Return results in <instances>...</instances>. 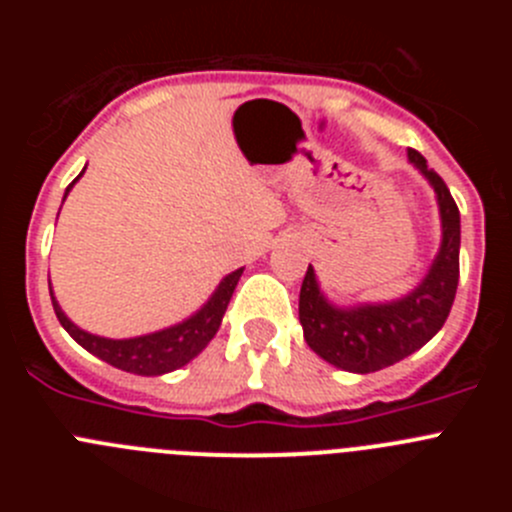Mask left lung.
<instances>
[{"label":"left lung","instance_id":"1","mask_svg":"<svg viewBox=\"0 0 512 512\" xmlns=\"http://www.w3.org/2000/svg\"><path fill=\"white\" fill-rule=\"evenodd\" d=\"M408 161L431 184L441 217V246L418 287L390 302L336 305L320 289L312 266H307L302 279L300 323L307 346L343 372H379L415 354L443 328L454 305L461 246L459 207L418 151H408Z\"/></svg>","mask_w":512,"mask_h":512}]
</instances>
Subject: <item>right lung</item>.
I'll return each mask as SVG.
<instances>
[{
    "instance_id": "right-lung-1",
    "label": "right lung",
    "mask_w": 512,
    "mask_h": 512,
    "mask_svg": "<svg viewBox=\"0 0 512 512\" xmlns=\"http://www.w3.org/2000/svg\"><path fill=\"white\" fill-rule=\"evenodd\" d=\"M84 174V171H81ZM79 174V176H81ZM76 176L74 182L66 187L63 200L69 197L71 187L79 182ZM243 269L230 271L228 277H223V282L217 284L215 292L210 295V300L200 307L197 312H192L189 318H184L182 323H174L169 328L153 330L146 336H133V338H104L97 333H89V330L79 328L74 320L61 310L56 295L51 289L53 310H56L58 323L66 328L71 338L79 343L81 348H87L89 354H94L97 359L107 361L115 369L122 372L140 374V377H161V374H169L174 369H182L184 364L200 356L207 348V343L215 338L217 328L223 323V315L228 310V302L233 297V289L241 279Z\"/></svg>"
}]
</instances>
